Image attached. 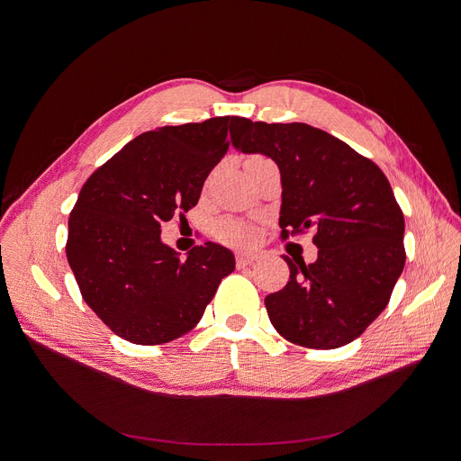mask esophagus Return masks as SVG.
Instances as JSON below:
<instances>
[{
	"label": "esophagus",
	"instance_id": "obj_1",
	"mask_svg": "<svg viewBox=\"0 0 461 461\" xmlns=\"http://www.w3.org/2000/svg\"><path fill=\"white\" fill-rule=\"evenodd\" d=\"M258 258H259V256H258L256 252H237V254H235V261H237L239 267H245V265L254 263Z\"/></svg>",
	"mask_w": 461,
	"mask_h": 461
}]
</instances>
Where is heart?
<instances>
[{
  "instance_id": "heart-1",
  "label": "heart",
  "mask_w": 461,
  "mask_h": 461,
  "mask_svg": "<svg viewBox=\"0 0 461 461\" xmlns=\"http://www.w3.org/2000/svg\"><path fill=\"white\" fill-rule=\"evenodd\" d=\"M259 158L263 157H250L247 162ZM214 237L228 245H247L254 239V230L245 222L235 221V218H222L221 222L214 224Z\"/></svg>"
}]
</instances>
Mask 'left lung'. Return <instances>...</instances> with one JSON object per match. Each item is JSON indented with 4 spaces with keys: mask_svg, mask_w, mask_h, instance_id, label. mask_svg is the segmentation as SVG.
Returning <instances> with one entry per match:
<instances>
[{
    "mask_svg": "<svg viewBox=\"0 0 461 461\" xmlns=\"http://www.w3.org/2000/svg\"><path fill=\"white\" fill-rule=\"evenodd\" d=\"M231 141L278 164L280 237L313 230L320 249L308 265L284 256L289 280L265 297L273 327L312 349L353 342L389 304L405 265L403 212L389 179L346 141L306 123L237 117Z\"/></svg>",
    "mask_w": 461,
    "mask_h": 461,
    "instance_id": "1",
    "label": "left lung"
}]
</instances>
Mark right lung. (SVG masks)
<instances>
[{
  "label": "right lung",
  "mask_w": 461,
  "mask_h": 461,
  "mask_svg": "<svg viewBox=\"0 0 461 461\" xmlns=\"http://www.w3.org/2000/svg\"><path fill=\"white\" fill-rule=\"evenodd\" d=\"M235 119L143 132L80 190L68 216L67 259L87 306L127 342L157 346L192 330L235 269L233 254L216 243L181 258L160 240V222L198 203L230 148Z\"/></svg>",
  "instance_id": "obj_1"
}]
</instances>
